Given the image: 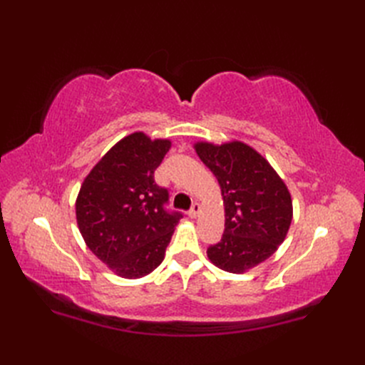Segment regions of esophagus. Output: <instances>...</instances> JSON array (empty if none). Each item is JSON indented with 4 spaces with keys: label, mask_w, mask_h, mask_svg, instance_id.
Here are the masks:
<instances>
[{
    "label": "esophagus",
    "mask_w": 365,
    "mask_h": 365,
    "mask_svg": "<svg viewBox=\"0 0 365 365\" xmlns=\"http://www.w3.org/2000/svg\"><path fill=\"white\" fill-rule=\"evenodd\" d=\"M200 213H201V205L197 204V202H195L193 205H192V208H190V212H189V216L192 217V219H195V217H197L200 216Z\"/></svg>",
    "instance_id": "esophagus-1"
}]
</instances>
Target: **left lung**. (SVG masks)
<instances>
[{
	"label": "left lung",
	"mask_w": 365,
	"mask_h": 365,
	"mask_svg": "<svg viewBox=\"0 0 365 365\" xmlns=\"http://www.w3.org/2000/svg\"><path fill=\"white\" fill-rule=\"evenodd\" d=\"M195 150L217 178L225 208L222 239L208 247L207 256L220 269L244 274L271 257L288 235L291 193L272 165L245 143L200 141Z\"/></svg>",
	"instance_id": "left-lung-1"
}]
</instances>
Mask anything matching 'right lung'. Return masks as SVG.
<instances>
[{
  "mask_svg": "<svg viewBox=\"0 0 365 365\" xmlns=\"http://www.w3.org/2000/svg\"><path fill=\"white\" fill-rule=\"evenodd\" d=\"M172 146L134 132L109 149L82 182L76 219L86 247L123 279H140L164 260L181 213H169L168 189L153 172Z\"/></svg>",
  "mask_w": 365,
  "mask_h": 365,
  "instance_id": "obj_1",
  "label": "right lung"
}]
</instances>
